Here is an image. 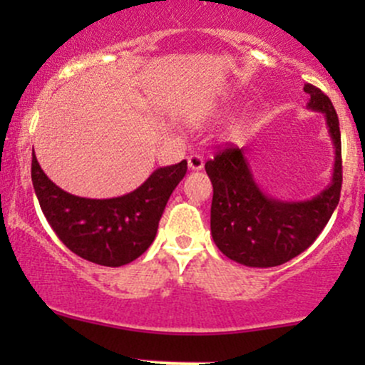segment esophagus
Here are the masks:
<instances>
[{
  "label": "esophagus",
  "instance_id": "34e87169",
  "mask_svg": "<svg viewBox=\"0 0 365 365\" xmlns=\"http://www.w3.org/2000/svg\"><path fill=\"white\" fill-rule=\"evenodd\" d=\"M188 168L192 171H199L204 168V158L202 154L199 153H192L190 156H188Z\"/></svg>",
  "mask_w": 365,
  "mask_h": 365
}]
</instances>
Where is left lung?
I'll list each match as a JSON object with an SVG mask.
<instances>
[{
	"instance_id": "left-lung-1",
	"label": "left lung",
	"mask_w": 365,
	"mask_h": 365,
	"mask_svg": "<svg viewBox=\"0 0 365 365\" xmlns=\"http://www.w3.org/2000/svg\"><path fill=\"white\" fill-rule=\"evenodd\" d=\"M307 108L326 115L334 144L331 183L311 200L283 202L266 195L254 182L244 149L226 145L206 163L212 183L211 233L226 257L250 267L288 262L314 244L340 202L341 135L333 103L321 89L305 83Z\"/></svg>"
}]
</instances>
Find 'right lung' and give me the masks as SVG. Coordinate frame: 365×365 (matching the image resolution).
<instances>
[{"mask_svg":"<svg viewBox=\"0 0 365 365\" xmlns=\"http://www.w3.org/2000/svg\"><path fill=\"white\" fill-rule=\"evenodd\" d=\"M187 173V161L158 168L139 188L113 199H86L61 190L46 177L32 154V185L46 220L58 238L99 266L135 261L156 237L171 192Z\"/></svg>","mask_w":365,"mask_h":365,"instance_id":"obj_1","label":"right lung"}]
</instances>
